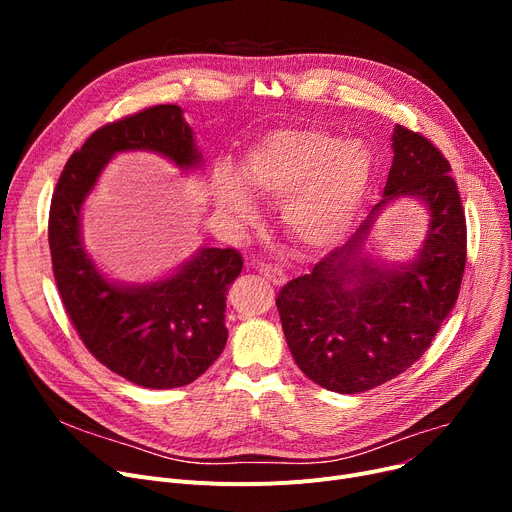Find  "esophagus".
<instances>
[{"instance_id":"34e87169","label":"esophagus","mask_w":512,"mask_h":512,"mask_svg":"<svg viewBox=\"0 0 512 512\" xmlns=\"http://www.w3.org/2000/svg\"><path fill=\"white\" fill-rule=\"evenodd\" d=\"M257 270H259L261 276H265L267 280H270V282L276 284V286H280V284L286 282V274L280 270V267H276V265L261 263V265H257Z\"/></svg>"}]
</instances>
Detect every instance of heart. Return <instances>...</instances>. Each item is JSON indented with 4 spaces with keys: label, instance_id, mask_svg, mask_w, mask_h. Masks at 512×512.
<instances>
[{
    "label": "heart",
    "instance_id": "heart-1",
    "mask_svg": "<svg viewBox=\"0 0 512 512\" xmlns=\"http://www.w3.org/2000/svg\"><path fill=\"white\" fill-rule=\"evenodd\" d=\"M373 174L369 147L321 128L270 130L253 143L238 174H215L213 201L238 222L257 218L261 201L280 203L284 232L309 253H324L351 232Z\"/></svg>",
    "mask_w": 512,
    "mask_h": 512
}]
</instances>
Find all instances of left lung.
Returning <instances> with one entry per match:
<instances>
[{"label":"left lung","mask_w":512,"mask_h":512,"mask_svg":"<svg viewBox=\"0 0 512 512\" xmlns=\"http://www.w3.org/2000/svg\"><path fill=\"white\" fill-rule=\"evenodd\" d=\"M384 199L344 247L278 292L290 353L321 388L357 394L407 371L432 344L459 299L467 224L448 159L423 134L396 124ZM400 196L430 213L420 255L384 266L364 255L377 213Z\"/></svg>","instance_id":"left-lung-1"}]
</instances>
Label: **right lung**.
Instances as JSON below:
<instances>
[{
    "label": "right lung",
    "mask_w": 512,
    "mask_h": 512,
    "mask_svg": "<svg viewBox=\"0 0 512 512\" xmlns=\"http://www.w3.org/2000/svg\"><path fill=\"white\" fill-rule=\"evenodd\" d=\"M178 105L105 124L70 155L49 207V251L64 309L89 353L128 382L168 390L195 382L224 351L226 294L242 270L236 249H199L149 284L107 280L87 255L80 213L116 153L153 151L180 170L203 166Z\"/></svg>",
    "instance_id": "add662e5"
}]
</instances>
